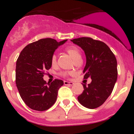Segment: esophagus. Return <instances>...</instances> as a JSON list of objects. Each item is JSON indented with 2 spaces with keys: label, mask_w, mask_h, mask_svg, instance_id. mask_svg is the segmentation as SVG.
Segmentation results:
<instances>
[{
  "label": "esophagus",
  "mask_w": 134,
  "mask_h": 134,
  "mask_svg": "<svg viewBox=\"0 0 134 134\" xmlns=\"http://www.w3.org/2000/svg\"><path fill=\"white\" fill-rule=\"evenodd\" d=\"M64 84H65V85L72 86V85H73V84H74V83L72 82H69V81H64Z\"/></svg>",
  "instance_id": "1"
}]
</instances>
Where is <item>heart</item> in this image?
Wrapping results in <instances>:
<instances>
[{"label":"heart","mask_w":134,"mask_h":134,"mask_svg":"<svg viewBox=\"0 0 134 134\" xmlns=\"http://www.w3.org/2000/svg\"><path fill=\"white\" fill-rule=\"evenodd\" d=\"M65 52L72 58V59L76 62L78 60L81 58V52L80 49L74 45L69 46L65 48ZM51 64L52 65H55L57 64V56L55 54H53L51 58ZM72 74V72H63L61 73V75L64 77H68L70 75Z\"/></svg>","instance_id":"obj_1"}]
</instances>
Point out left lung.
I'll use <instances>...</instances> for the list:
<instances>
[{
    "label": "left lung",
    "mask_w": 134,
    "mask_h": 134,
    "mask_svg": "<svg viewBox=\"0 0 134 134\" xmlns=\"http://www.w3.org/2000/svg\"><path fill=\"white\" fill-rule=\"evenodd\" d=\"M82 49L86 57L84 79L90 77L91 82L83 84L84 90L78 96L84 107L94 109L100 107L110 96L117 79V62L110 48L103 41L89 37L71 40Z\"/></svg>",
    "instance_id": "obj_1"
}]
</instances>
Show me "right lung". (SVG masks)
Returning a JSON list of instances; mask_svg holds the SVG:
<instances>
[{"instance_id":"1","label":"right lung","mask_w":134,"mask_h":134,"mask_svg":"<svg viewBox=\"0 0 134 134\" xmlns=\"http://www.w3.org/2000/svg\"><path fill=\"white\" fill-rule=\"evenodd\" d=\"M67 40L57 42L52 38L39 40L27 44L19 54L16 62V86L22 99L30 108L45 111L56 101L64 81L55 79L48 84L43 77L44 71L51 68V58L55 50Z\"/></svg>"}]
</instances>
